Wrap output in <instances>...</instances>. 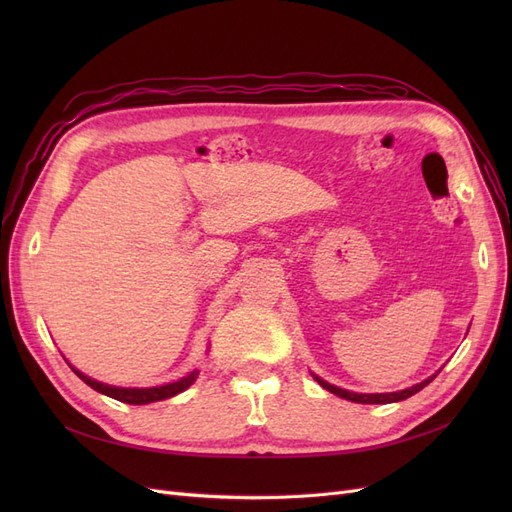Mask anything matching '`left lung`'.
Segmentation results:
<instances>
[{
  "mask_svg": "<svg viewBox=\"0 0 512 512\" xmlns=\"http://www.w3.org/2000/svg\"><path fill=\"white\" fill-rule=\"evenodd\" d=\"M433 378V376H431ZM431 378L429 380H423L421 384H414L412 389H406V391H399V393H380V395H363V393H350V391H344V389H337V386H333V384H329V382H324V380H320L318 376H316V380H318V384L320 386H324V389L327 391H331L333 395H337V397H342V399H348V401H354V404H393V401H401V399H408V397H412L414 393H418L421 389H425V386L431 382Z\"/></svg>",
  "mask_w": 512,
  "mask_h": 512,
  "instance_id": "1",
  "label": "left lung"
}]
</instances>
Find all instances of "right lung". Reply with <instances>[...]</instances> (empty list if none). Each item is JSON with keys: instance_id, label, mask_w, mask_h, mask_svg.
Returning a JSON list of instances; mask_svg holds the SVG:
<instances>
[{"instance_id": "obj_1", "label": "right lung", "mask_w": 512, "mask_h": 512, "mask_svg": "<svg viewBox=\"0 0 512 512\" xmlns=\"http://www.w3.org/2000/svg\"><path fill=\"white\" fill-rule=\"evenodd\" d=\"M72 371H74V374L79 376L85 384H89L94 391H98V393H102V395H108V397H113V399H117V401H123V404H134V406H143V404H151V401H162V399L173 397V395H177V393L188 389V386H190V384L196 380V376H198V371H192L190 376H185V378H181V380H177V382L164 384V386H153V389H117V386H108V384H102V382H96V380L87 378L85 374H81L79 369L72 367Z\"/></svg>"}]
</instances>
